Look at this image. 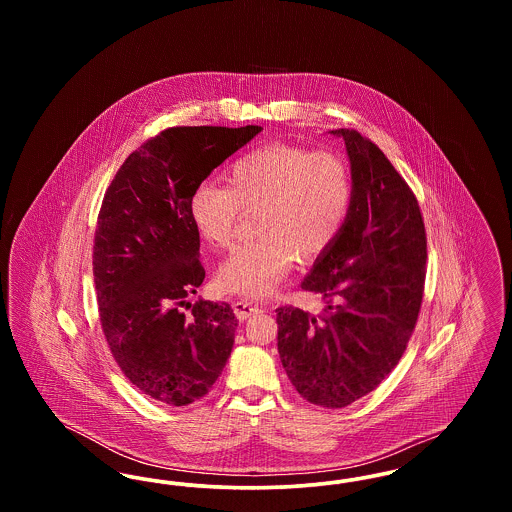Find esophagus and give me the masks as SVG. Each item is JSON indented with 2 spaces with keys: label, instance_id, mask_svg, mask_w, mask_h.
I'll return each mask as SVG.
<instances>
[{
  "label": "esophagus",
  "instance_id": "esophagus-1",
  "mask_svg": "<svg viewBox=\"0 0 512 512\" xmlns=\"http://www.w3.org/2000/svg\"><path fill=\"white\" fill-rule=\"evenodd\" d=\"M232 307H234V313H236L238 320H247V318L261 313V307H259V305H253V303H249V301H234Z\"/></svg>",
  "mask_w": 512,
  "mask_h": 512
}]
</instances>
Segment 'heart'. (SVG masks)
Listing matches in <instances>:
<instances>
[{
  "mask_svg": "<svg viewBox=\"0 0 512 512\" xmlns=\"http://www.w3.org/2000/svg\"><path fill=\"white\" fill-rule=\"evenodd\" d=\"M226 186L197 184L188 215L205 244L226 245L240 209H259L257 240L236 245L217 270L220 290L267 297L295 261L322 255L349 213L353 182L347 163L330 151L270 144L247 151L224 172Z\"/></svg>",
  "mask_w": 512,
  "mask_h": 512,
  "instance_id": "obj_1",
  "label": "heart"
}]
</instances>
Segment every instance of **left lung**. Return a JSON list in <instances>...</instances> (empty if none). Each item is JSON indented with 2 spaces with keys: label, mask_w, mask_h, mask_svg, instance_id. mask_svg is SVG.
<instances>
[{
  "label": "left lung",
  "mask_w": 512,
  "mask_h": 512,
  "mask_svg": "<svg viewBox=\"0 0 512 512\" xmlns=\"http://www.w3.org/2000/svg\"><path fill=\"white\" fill-rule=\"evenodd\" d=\"M341 138L353 197L338 238L301 288L326 315L276 309L278 353L303 399L341 409L376 390L399 363L422 303L426 232L416 197L388 157L355 130Z\"/></svg>",
  "instance_id": "obj_1"
}]
</instances>
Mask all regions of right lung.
I'll use <instances>...</instances> for the list:
<instances>
[{
    "instance_id": "obj_1",
    "label": "right lung",
    "mask_w": 512,
    "mask_h": 512,
    "mask_svg": "<svg viewBox=\"0 0 512 512\" xmlns=\"http://www.w3.org/2000/svg\"><path fill=\"white\" fill-rule=\"evenodd\" d=\"M261 130L169 128L128 155L103 197L94 244L103 334L124 376L159 403L205 397L232 353V307L188 299L205 278L188 197Z\"/></svg>"
}]
</instances>
